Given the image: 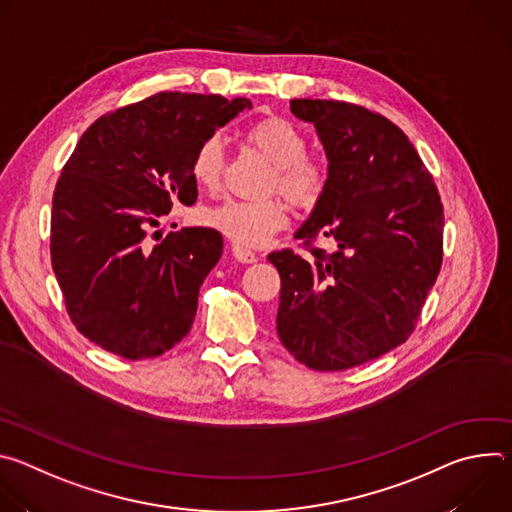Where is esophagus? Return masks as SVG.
Wrapping results in <instances>:
<instances>
[{
	"label": "esophagus",
	"instance_id": "esophagus-1",
	"mask_svg": "<svg viewBox=\"0 0 512 512\" xmlns=\"http://www.w3.org/2000/svg\"><path fill=\"white\" fill-rule=\"evenodd\" d=\"M233 257L241 263H255L257 261V255L253 251L241 247V245H233Z\"/></svg>",
	"mask_w": 512,
	"mask_h": 512
}]
</instances>
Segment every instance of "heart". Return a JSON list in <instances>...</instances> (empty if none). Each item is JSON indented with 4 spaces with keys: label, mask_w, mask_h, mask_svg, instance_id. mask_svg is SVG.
I'll return each instance as SVG.
<instances>
[{
    "label": "heart",
    "mask_w": 512,
    "mask_h": 512,
    "mask_svg": "<svg viewBox=\"0 0 512 512\" xmlns=\"http://www.w3.org/2000/svg\"><path fill=\"white\" fill-rule=\"evenodd\" d=\"M253 150L273 164L269 192H281L298 208H314L328 190L330 166L324 158L308 154V137L281 115L255 119L243 131ZM225 172V150L218 137H206L190 160V176L204 190H216ZM289 223L281 198L225 200L206 212V225L241 247H261Z\"/></svg>",
    "instance_id": "obj_1"
}]
</instances>
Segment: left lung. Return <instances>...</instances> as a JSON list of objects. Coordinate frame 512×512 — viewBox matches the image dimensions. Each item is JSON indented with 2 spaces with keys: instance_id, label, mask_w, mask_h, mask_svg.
<instances>
[{
  "instance_id": "1",
  "label": "left lung",
  "mask_w": 512,
  "mask_h": 512,
  "mask_svg": "<svg viewBox=\"0 0 512 512\" xmlns=\"http://www.w3.org/2000/svg\"><path fill=\"white\" fill-rule=\"evenodd\" d=\"M328 156L330 184L296 239L269 253L277 334L308 369L346 371L403 344L444 259V204L409 137L367 107L294 99ZM328 236V254L315 243Z\"/></svg>"
}]
</instances>
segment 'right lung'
Masks as SVG:
<instances>
[{"instance_id": "1", "label": "right lung", "mask_w": 512, "mask_h": 512, "mask_svg": "<svg viewBox=\"0 0 512 512\" xmlns=\"http://www.w3.org/2000/svg\"><path fill=\"white\" fill-rule=\"evenodd\" d=\"M249 99L158 93L101 115L79 139L52 196L50 257L66 312L97 346L156 358L192 328L198 291L223 255L214 229L162 237L174 204L198 190V143Z\"/></svg>"}]
</instances>
